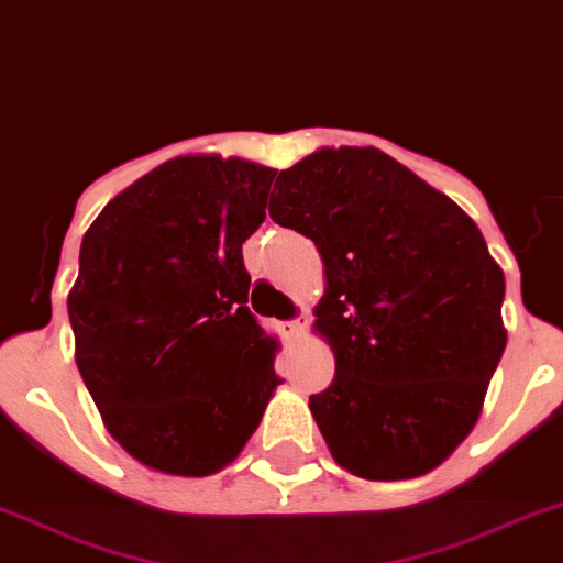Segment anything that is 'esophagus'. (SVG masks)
Returning <instances> with one entry per match:
<instances>
[{"mask_svg": "<svg viewBox=\"0 0 563 563\" xmlns=\"http://www.w3.org/2000/svg\"><path fill=\"white\" fill-rule=\"evenodd\" d=\"M305 328H307V324H305V321H301V319L285 321V324H282V330H285V333L290 335V339H299V335L305 333Z\"/></svg>", "mask_w": 563, "mask_h": 563, "instance_id": "obj_1", "label": "esophagus"}]
</instances>
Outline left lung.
Segmentation results:
<instances>
[{
	"mask_svg": "<svg viewBox=\"0 0 563 563\" xmlns=\"http://www.w3.org/2000/svg\"><path fill=\"white\" fill-rule=\"evenodd\" d=\"M271 219L313 239V330L335 378L310 412L367 482L435 470L482 416L507 347L504 271L450 196L378 147H319L278 173Z\"/></svg>",
	"mask_w": 563,
	"mask_h": 563,
	"instance_id": "1",
	"label": "left lung"
}]
</instances>
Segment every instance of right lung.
I'll use <instances>...</instances> for the list:
<instances>
[{"mask_svg": "<svg viewBox=\"0 0 563 563\" xmlns=\"http://www.w3.org/2000/svg\"><path fill=\"white\" fill-rule=\"evenodd\" d=\"M273 176L242 156H176L81 239L67 292L76 367L110 435L156 473L228 467L278 387V339L247 310L242 258Z\"/></svg>", "mask_w": 563, "mask_h": 563, "instance_id": "right-lung-1", "label": "right lung"}]
</instances>
